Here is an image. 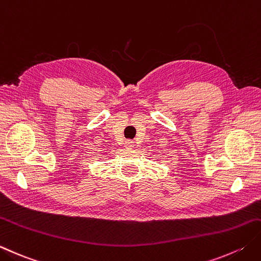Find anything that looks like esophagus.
I'll use <instances>...</instances> for the list:
<instances>
[{"label":"esophagus","instance_id":"34e87169","mask_svg":"<svg viewBox=\"0 0 261 261\" xmlns=\"http://www.w3.org/2000/svg\"><path fill=\"white\" fill-rule=\"evenodd\" d=\"M125 145H126V147H134L135 146V141H132V140H126L125 141Z\"/></svg>","mask_w":261,"mask_h":261}]
</instances>
